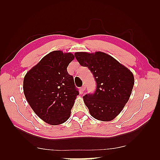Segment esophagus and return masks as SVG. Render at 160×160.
<instances>
[{"mask_svg":"<svg viewBox=\"0 0 160 160\" xmlns=\"http://www.w3.org/2000/svg\"><path fill=\"white\" fill-rule=\"evenodd\" d=\"M85 88H86V87H85V85H84H84L80 88V92H81V93H83L84 91L85 90Z\"/></svg>","mask_w":160,"mask_h":160,"instance_id":"obj_1","label":"esophagus"}]
</instances>
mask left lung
<instances>
[{
	"label": "left lung",
	"mask_w": 160,
	"mask_h": 160,
	"mask_svg": "<svg viewBox=\"0 0 160 160\" xmlns=\"http://www.w3.org/2000/svg\"><path fill=\"white\" fill-rule=\"evenodd\" d=\"M74 56L81 66L88 67L96 82L95 92L83 97L90 114L98 120H113L130 98L133 75L114 58L103 52H76Z\"/></svg>",
	"instance_id": "1"
}]
</instances>
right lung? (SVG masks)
<instances>
[{
    "label": "right lung",
    "mask_w": 160,
    "mask_h": 160,
    "mask_svg": "<svg viewBox=\"0 0 160 160\" xmlns=\"http://www.w3.org/2000/svg\"><path fill=\"white\" fill-rule=\"evenodd\" d=\"M71 53L53 51L29 70L24 78L23 91L30 107L47 123L58 125L69 119L79 91L67 67Z\"/></svg>",
    "instance_id": "add662e5"
}]
</instances>
